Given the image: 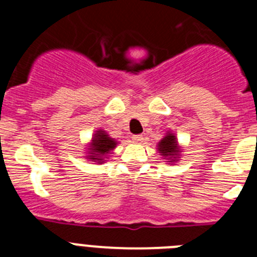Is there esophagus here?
I'll use <instances>...</instances> for the list:
<instances>
[{
  "label": "esophagus",
  "instance_id": "1",
  "mask_svg": "<svg viewBox=\"0 0 257 257\" xmlns=\"http://www.w3.org/2000/svg\"><path fill=\"white\" fill-rule=\"evenodd\" d=\"M133 140L135 143H138V144H140V143H142L143 140H144V138H143V135H134L133 136Z\"/></svg>",
  "mask_w": 257,
  "mask_h": 257
}]
</instances>
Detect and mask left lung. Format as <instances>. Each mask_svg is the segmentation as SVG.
<instances>
[{
	"mask_svg": "<svg viewBox=\"0 0 257 257\" xmlns=\"http://www.w3.org/2000/svg\"><path fill=\"white\" fill-rule=\"evenodd\" d=\"M158 152L161 153V156H163L165 158H167V162H176L179 161V156L181 153V149L179 148L178 140H176V136L171 133H167L166 136L158 143Z\"/></svg>",
	"mask_w": 257,
	"mask_h": 257,
	"instance_id": "8db88e82",
	"label": "left lung"
}]
</instances>
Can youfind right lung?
I'll return each instance as SVG.
<instances>
[{
  "label": "right lung",
  "instance_id": "right-lung-1",
  "mask_svg": "<svg viewBox=\"0 0 257 257\" xmlns=\"http://www.w3.org/2000/svg\"><path fill=\"white\" fill-rule=\"evenodd\" d=\"M117 142L108 135L105 131L97 130L92 136V140L88 145L87 158L92 162L103 163L108 154L115 148Z\"/></svg>",
  "mask_w": 257,
  "mask_h": 257
}]
</instances>
